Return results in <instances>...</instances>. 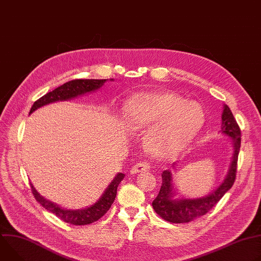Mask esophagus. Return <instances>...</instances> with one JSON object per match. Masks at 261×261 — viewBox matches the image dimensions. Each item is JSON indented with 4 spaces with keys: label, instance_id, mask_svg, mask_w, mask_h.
Listing matches in <instances>:
<instances>
[{
    "label": "esophagus",
    "instance_id": "obj_1",
    "mask_svg": "<svg viewBox=\"0 0 261 261\" xmlns=\"http://www.w3.org/2000/svg\"><path fill=\"white\" fill-rule=\"evenodd\" d=\"M148 169H150V165H148L147 163H144V162H140V163H137L132 166V168L130 169V173L136 174L139 172H145Z\"/></svg>",
    "mask_w": 261,
    "mask_h": 261
}]
</instances>
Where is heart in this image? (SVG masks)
Returning <instances> with one entry per match:
<instances>
[{
  "instance_id": "heart-1",
  "label": "heart",
  "mask_w": 261,
  "mask_h": 261,
  "mask_svg": "<svg viewBox=\"0 0 261 261\" xmlns=\"http://www.w3.org/2000/svg\"><path fill=\"white\" fill-rule=\"evenodd\" d=\"M124 116L131 131H145L144 145L158 159L175 157L187 147L202 127L204 114L196 101L166 92L130 97Z\"/></svg>"
}]
</instances>
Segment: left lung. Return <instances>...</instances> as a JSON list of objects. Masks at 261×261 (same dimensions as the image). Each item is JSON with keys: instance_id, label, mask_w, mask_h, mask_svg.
<instances>
[{"instance_id": "obj_1", "label": "left lung", "mask_w": 261, "mask_h": 261, "mask_svg": "<svg viewBox=\"0 0 261 261\" xmlns=\"http://www.w3.org/2000/svg\"><path fill=\"white\" fill-rule=\"evenodd\" d=\"M221 132L228 137L232 146V156L229 168L225 177L223 178L218 187L207 195L201 197L190 198L186 196H176L177 190L171 170H164L162 173V186L158 196L153 201L155 212L164 220L171 223H187L205 215L216 203L224 196V194L232 187L236 179L238 156L241 147V130L229 107L223 105ZM176 167V162L171 166Z\"/></svg>"}]
</instances>
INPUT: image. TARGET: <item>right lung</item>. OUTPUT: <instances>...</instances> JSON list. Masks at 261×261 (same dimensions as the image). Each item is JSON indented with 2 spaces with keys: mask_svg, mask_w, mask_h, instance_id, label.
<instances>
[{
  "mask_svg": "<svg viewBox=\"0 0 261 261\" xmlns=\"http://www.w3.org/2000/svg\"><path fill=\"white\" fill-rule=\"evenodd\" d=\"M108 80H75V81L68 82L37 100L33 104L30 110V115L33 114L35 110H37L42 106H45L47 104L55 103L58 101L71 100L73 98L84 96L85 94L98 91L104 86V84ZM109 81L114 82L115 80L110 79ZM124 177H125L124 173L118 172L117 175L114 177V179L109 182V185L107 186L106 189L104 190V192L96 202H94L90 206L79 208V210L65 208L57 204L56 202H53L44 198L42 195L39 194L38 191L35 189L32 182H31V188L36 200L38 201L45 210L55 214L58 218H60L64 222L73 225H87L99 220L110 208L111 204L114 203L115 198L117 196L119 185L124 179Z\"/></svg>",
  "mask_w": 261,
  "mask_h": 261,
  "instance_id": "obj_1",
  "label": "right lung"
}]
</instances>
